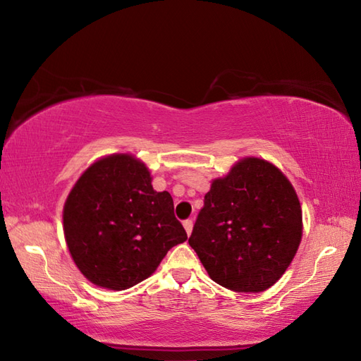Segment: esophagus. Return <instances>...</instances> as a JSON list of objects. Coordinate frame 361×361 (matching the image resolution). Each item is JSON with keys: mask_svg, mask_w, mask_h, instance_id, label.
Here are the masks:
<instances>
[{"mask_svg": "<svg viewBox=\"0 0 361 361\" xmlns=\"http://www.w3.org/2000/svg\"><path fill=\"white\" fill-rule=\"evenodd\" d=\"M183 226H185L188 235H190V233H192V228H194V221H192V219H188V220L183 221Z\"/></svg>", "mask_w": 361, "mask_h": 361, "instance_id": "34e87169", "label": "esophagus"}]
</instances>
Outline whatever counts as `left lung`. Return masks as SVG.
<instances>
[{"mask_svg": "<svg viewBox=\"0 0 361 361\" xmlns=\"http://www.w3.org/2000/svg\"><path fill=\"white\" fill-rule=\"evenodd\" d=\"M301 235V204L290 181L268 161L245 158L212 181L189 245L214 282L256 293L287 270Z\"/></svg>", "mask_w": 361, "mask_h": 361, "instance_id": "1", "label": "left lung"}]
</instances>
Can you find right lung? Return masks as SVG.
<instances>
[{
	"label": "right lung",
	"instance_id": "right-lung-1",
	"mask_svg": "<svg viewBox=\"0 0 361 361\" xmlns=\"http://www.w3.org/2000/svg\"><path fill=\"white\" fill-rule=\"evenodd\" d=\"M63 231L79 270L110 290L147 279L167 251L188 239L171 194L153 190L147 167L124 153L83 172L66 198Z\"/></svg>",
	"mask_w": 361,
	"mask_h": 361
}]
</instances>
